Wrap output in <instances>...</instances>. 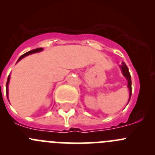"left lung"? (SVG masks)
<instances>
[{"instance_id":"obj_1","label":"left lung","mask_w":155,"mask_h":155,"mask_svg":"<svg viewBox=\"0 0 155 155\" xmlns=\"http://www.w3.org/2000/svg\"><path fill=\"white\" fill-rule=\"evenodd\" d=\"M121 71H122V73H123L124 76H125V78L127 79V80H128V87L129 88V91H130V96H129V100L130 99H131V75H130V73H129V70H128V68L127 67L126 64H125V63H123L122 62V63H121ZM129 102V101H128Z\"/></svg>"}]
</instances>
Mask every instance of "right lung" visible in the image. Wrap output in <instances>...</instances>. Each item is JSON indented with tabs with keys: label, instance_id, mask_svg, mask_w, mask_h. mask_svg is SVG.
Listing matches in <instances>:
<instances>
[{
	"label": "right lung",
	"instance_id": "right-lung-1",
	"mask_svg": "<svg viewBox=\"0 0 155 155\" xmlns=\"http://www.w3.org/2000/svg\"><path fill=\"white\" fill-rule=\"evenodd\" d=\"M43 50V48H37V49H35V50H30V51L27 52V53H24V54H23L22 56H21V57L19 58V60H21L22 58H24V56H27V55H30V54H32V53H37V52H40V51H42ZM17 61V62H18ZM9 80H10V76H8V81H7V84H6V92H7V96H8V83H9Z\"/></svg>",
	"mask_w": 155,
	"mask_h": 155
}]
</instances>
